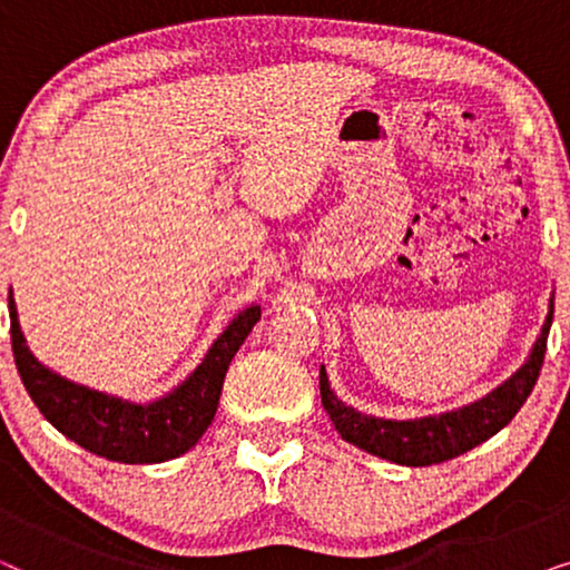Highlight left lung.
Returning a JSON list of instances; mask_svg holds the SVG:
<instances>
[{"instance_id":"8db88e82","label":"left lung","mask_w":570,"mask_h":570,"mask_svg":"<svg viewBox=\"0 0 570 570\" xmlns=\"http://www.w3.org/2000/svg\"><path fill=\"white\" fill-rule=\"evenodd\" d=\"M552 298L540 337H537L534 347L529 350L524 365L517 373H511L493 392L464 404V407L412 420H386L365 415V412L337 400V394L330 386V376H326L324 365L318 371L322 404L342 439L357 449L368 451L373 456L402 466H431L449 462V459L466 454L470 449L480 446L482 441L493 439L521 410V404L532 394L537 376H540L544 350H548Z\"/></svg>"}]
</instances>
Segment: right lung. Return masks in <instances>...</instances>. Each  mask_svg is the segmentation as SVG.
Instances as JSON below:
<instances>
[{"label":"right lung","instance_id":"right-lung-1","mask_svg":"<svg viewBox=\"0 0 570 570\" xmlns=\"http://www.w3.org/2000/svg\"><path fill=\"white\" fill-rule=\"evenodd\" d=\"M262 308L252 303L238 311L213 342L202 363L166 396L129 402L98 389L75 384L30 353L20 332L18 308L10 293V332L14 365L30 400L61 435L90 454L121 464H158L197 446L213 423L223 381L238 347L259 322Z\"/></svg>","mask_w":570,"mask_h":570}]
</instances>
